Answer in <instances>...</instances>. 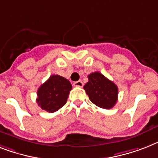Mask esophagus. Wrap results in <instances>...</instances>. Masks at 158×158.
Returning <instances> with one entry per match:
<instances>
[{
  "instance_id": "obj_1",
  "label": "esophagus",
  "mask_w": 158,
  "mask_h": 158,
  "mask_svg": "<svg viewBox=\"0 0 158 158\" xmlns=\"http://www.w3.org/2000/svg\"><path fill=\"white\" fill-rule=\"evenodd\" d=\"M83 82L80 81V80H79V81H76L74 82V87H79V88H81V87H83Z\"/></svg>"
}]
</instances>
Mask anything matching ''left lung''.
I'll list each match as a JSON object with an SVG mask.
<instances>
[{
    "mask_svg": "<svg viewBox=\"0 0 158 158\" xmlns=\"http://www.w3.org/2000/svg\"><path fill=\"white\" fill-rule=\"evenodd\" d=\"M88 78L84 89L90 101L103 109L112 108L117 102V86L99 72L91 73Z\"/></svg>",
    "mask_w": 158,
    "mask_h": 158,
    "instance_id": "8db88e82",
    "label": "left lung"
}]
</instances>
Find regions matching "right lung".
Instances as JSON below:
<instances>
[{"instance_id": "1", "label": "right lung", "mask_w": 158, "mask_h": 158, "mask_svg": "<svg viewBox=\"0 0 158 158\" xmlns=\"http://www.w3.org/2000/svg\"><path fill=\"white\" fill-rule=\"evenodd\" d=\"M71 89L72 85L68 79L53 74L38 89L37 102L43 110L55 112L66 103Z\"/></svg>"}]
</instances>
